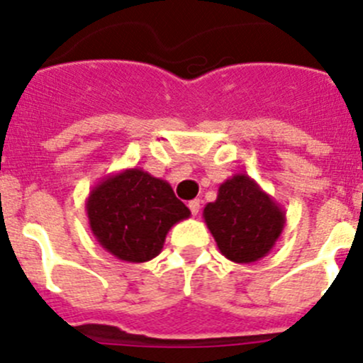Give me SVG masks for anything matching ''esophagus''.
I'll return each instance as SVG.
<instances>
[{
  "instance_id": "1",
  "label": "esophagus",
  "mask_w": 363,
  "mask_h": 363,
  "mask_svg": "<svg viewBox=\"0 0 363 363\" xmlns=\"http://www.w3.org/2000/svg\"><path fill=\"white\" fill-rule=\"evenodd\" d=\"M189 211H191L193 216H196L200 212V200H191V202L188 203Z\"/></svg>"
}]
</instances>
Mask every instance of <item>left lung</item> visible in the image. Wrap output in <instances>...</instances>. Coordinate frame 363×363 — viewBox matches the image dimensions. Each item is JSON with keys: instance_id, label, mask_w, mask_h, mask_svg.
<instances>
[{"instance_id": "obj_1", "label": "left lung", "mask_w": 363, "mask_h": 363, "mask_svg": "<svg viewBox=\"0 0 363 363\" xmlns=\"http://www.w3.org/2000/svg\"><path fill=\"white\" fill-rule=\"evenodd\" d=\"M203 221L223 256L252 263L269 255L286 225V212L247 174H233L203 207Z\"/></svg>"}]
</instances>
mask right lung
Listing matches in <instances>:
<instances>
[{
	"label": "right lung",
	"mask_w": 363,
	"mask_h": 363,
	"mask_svg": "<svg viewBox=\"0 0 363 363\" xmlns=\"http://www.w3.org/2000/svg\"><path fill=\"white\" fill-rule=\"evenodd\" d=\"M86 214L105 251L123 262L144 263L160 255L172 226L191 212L167 181L142 168H126L91 189Z\"/></svg>",
	"instance_id": "add662e5"
}]
</instances>
